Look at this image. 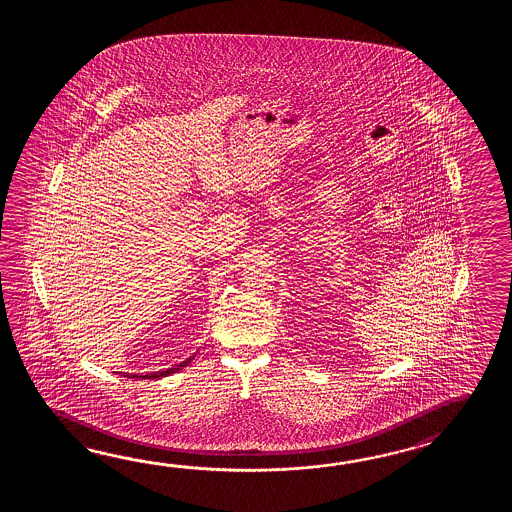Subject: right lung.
<instances>
[{
    "label": "right lung",
    "instance_id": "right-lung-1",
    "mask_svg": "<svg viewBox=\"0 0 512 512\" xmlns=\"http://www.w3.org/2000/svg\"><path fill=\"white\" fill-rule=\"evenodd\" d=\"M196 357V355H194ZM194 357H190V359L183 360L181 364H177L175 368H168V370L164 371H153V373H146V375H130V373H126L124 377H130V379H133V377H137V379H159V377H166V375H172V373H175V371L183 370L185 366H188L192 360H194Z\"/></svg>",
    "mask_w": 512,
    "mask_h": 512
}]
</instances>
